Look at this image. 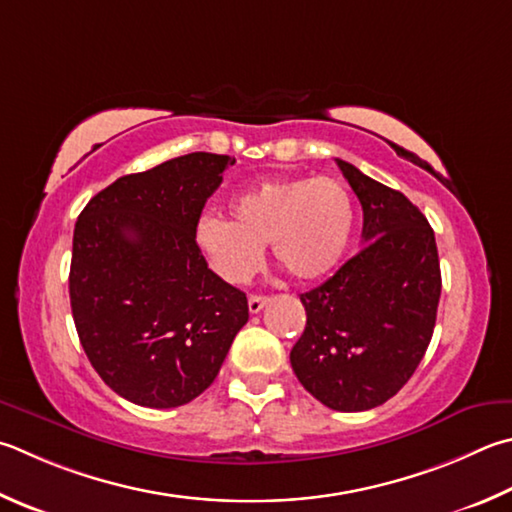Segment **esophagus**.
<instances>
[{"instance_id": "1", "label": "esophagus", "mask_w": 512, "mask_h": 512, "mask_svg": "<svg viewBox=\"0 0 512 512\" xmlns=\"http://www.w3.org/2000/svg\"><path fill=\"white\" fill-rule=\"evenodd\" d=\"M266 302H268L266 295H250L248 297V311L250 313H259L266 306Z\"/></svg>"}]
</instances>
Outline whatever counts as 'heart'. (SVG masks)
<instances>
[{
	"instance_id": "obj_1",
	"label": "heart",
	"mask_w": 512,
	"mask_h": 512,
	"mask_svg": "<svg viewBox=\"0 0 512 512\" xmlns=\"http://www.w3.org/2000/svg\"><path fill=\"white\" fill-rule=\"evenodd\" d=\"M353 224L356 208L347 185L338 179H266L230 201V221L201 217L194 241L228 282H248L262 264L266 244L295 280L311 282L340 264Z\"/></svg>"
}]
</instances>
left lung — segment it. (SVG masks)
Instances as JSON below:
<instances>
[{
  "instance_id": "left-lung-1",
  "label": "left lung",
  "mask_w": 512,
  "mask_h": 512,
  "mask_svg": "<svg viewBox=\"0 0 512 512\" xmlns=\"http://www.w3.org/2000/svg\"><path fill=\"white\" fill-rule=\"evenodd\" d=\"M362 206V246L327 282L302 293L306 327L291 367L338 412L389 401L423 360L441 297L434 230L403 192L336 159Z\"/></svg>"
}]
</instances>
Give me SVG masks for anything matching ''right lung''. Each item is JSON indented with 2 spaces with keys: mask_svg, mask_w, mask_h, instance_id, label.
Masks as SVG:
<instances>
[{
  "mask_svg": "<svg viewBox=\"0 0 512 512\" xmlns=\"http://www.w3.org/2000/svg\"><path fill=\"white\" fill-rule=\"evenodd\" d=\"M235 165L192 152L120 176L73 230L69 295L87 358L118 396L179 407L217 378L248 322L246 293L208 268L194 228Z\"/></svg>",
  "mask_w": 512,
  "mask_h": 512,
  "instance_id": "1",
  "label": "right lung"
}]
</instances>
